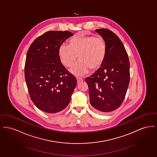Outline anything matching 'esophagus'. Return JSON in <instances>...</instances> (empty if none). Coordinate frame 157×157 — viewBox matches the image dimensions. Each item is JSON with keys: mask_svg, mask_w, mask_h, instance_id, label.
I'll use <instances>...</instances> for the list:
<instances>
[{"mask_svg": "<svg viewBox=\"0 0 157 157\" xmlns=\"http://www.w3.org/2000/svg\"><path fill=\"white\" fill-rule=\"evenodd\" d=\"M76 79H77V82H78V83H80L81 82L83 81V79H82V78H81L77 77V78H76Z\"/></svg>", "mask_w": 157, "mask_h": 157, "instance_id": "34e87169", "label": "esophagus"}]
</instances>
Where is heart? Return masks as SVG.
<instances>
[{"label":"heart","instance_id":"b5f03b06","mask_svg":"<svg viewBox=\"0 0 157 157\" xmlns=\"http://www.w3.org/2000/svg\"><path fill=\"white\" fill-rule=\"evenodd\" d=\"M106 45L101 36L78 35L68 41V46L62 45L59 48V56L62 63L71 67L78 56L80 61L71 71L77 76L88 73L90 69H97L103 63L106 55Z\"/></svg>","mask_w":157,"mask_h":157}]
</instances>
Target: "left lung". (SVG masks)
<instances>
[{"mask_svg":"<svg viewBox=\"0 0 157 157\" xmlns=\"http://www.w3.org/2000/svg\"><path fill=\"white\" fill-rule=\"evenodd\" d=\"M96 31L105 40L106 55L101 67L85 81L90 104L103 113L116 110L123 101L130 81V62L127 52L116 34L105 28Z\"/></svg>","mask_w":157,"mask_h":157,"instance_id":"8db88e82","label":"left lung"}]
</instances>
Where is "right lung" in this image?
<instances>
[{
  "instance_id": "add662e5",
  "label": "right lung",
  "mask_w": 157,
  "mask_h": 157,
  "mask_svg": "<svg viewBox=\"0 0 157 157\" xmlns=\"http://www.w3.org/2000/svg\"><path fill=\"white\" fill-rule=\"evenodd\" d=\"M72 36L67 31H47L28 48L24 71L28 92L37 108L47 113L65 109L77 83L59 56L60 46Z\"/></svg>"
}]
</instances>
